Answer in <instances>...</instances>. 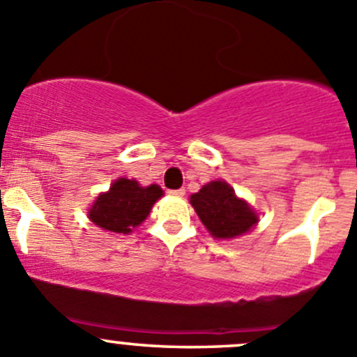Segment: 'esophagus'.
Segmentation results:
<instances>
[{
	"label": "esophagus",
	"mask_w": 357,
	"mask_h": 357,
	"mask_svg": "<svg viewBox=\"0 0 357 357\" xmlns=\"http://www.w3.org/2000/svg\"><path fill=\"white\" fill-rule=\"evenodd\" d=\"M169 195H174V197H183L185 195V188H178V190H169Z\"/></svg>",
	"instance_id": "esophagus-1"
}]
</instances>
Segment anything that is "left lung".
<instances>
[{"label": "left lung", "mask_w": 357, "mask_h": 357, "mask_svg": "<svg viewBox=\"0 0 357 357\" xmlns=\"http://www.w3.org/2000/svg\"><path fill=\"white\" fill-rule=\"evenodd\" d=\"M190 204L214 238H235L258 223L256 211L221 179L204 185L190 197Z\"/></svg>", "instance_id": "8db88e82"}]
</instances>
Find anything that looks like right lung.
Masks as SVG:
<instances>
[{"mask_svg": "<svg viewBox=\"0 0 357 357\" xmlns=\"http://www.w3.org/2000/svg\"><path fill=\"white\" fill-rule=\"evenodd\" d=\"M162 195L164 190L158 185L141 186L136 179L119 178L108 192L96 199L89 218L102 230L127 235L146 220Z\"/></svg>", "mask_w": 357, "mask_h": 357, "instance_id": "add662e5", "label": "right lung"}]
</instances>
